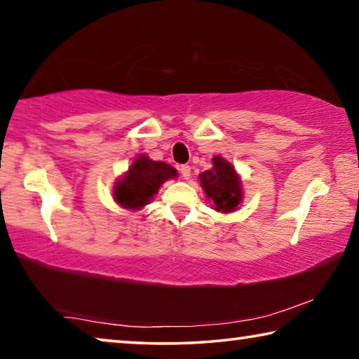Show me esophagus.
I'll return each instance as SVG.
<instances>
[{"label": "esophagus", "instance_id": "34e87169", "mask_svg": "<svg viewBox=\"0 0 359 359\" xmlns=\"http://www.w3.org/2000/svg\"><path fill=\"white\" fill-rule=\"evenodd\" d=\"M180 174H182V177L188 180V179H190V174H191V168L188 165H182L180 166Z\"/></svg>", "mask_w": 359, "mask_h": 359}]
</instances>
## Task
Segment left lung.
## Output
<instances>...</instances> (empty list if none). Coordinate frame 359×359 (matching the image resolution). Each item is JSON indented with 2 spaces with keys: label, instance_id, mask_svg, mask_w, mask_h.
Returning a JSON list of instances; mask_svg holds the SVG:
<instances>
[{
  "label": "left lung",
  "instance_id": "obj_1",
  "mask_svg": "<svg viewBox=\"0 0 359 359\" xmlns=\"http://www.w3.org/2000/svg\"><path fill=\"white\" fill-rule=\"evenodd\" d=\"M199 184L205 198L212 203V209L222 214H231L238 210L244 201L242 179L234 166L222 155L212 158V168L199 174Z\"/></svg>",
  "mask_w": 359,
  "mask_h": 359
}]
</instances>
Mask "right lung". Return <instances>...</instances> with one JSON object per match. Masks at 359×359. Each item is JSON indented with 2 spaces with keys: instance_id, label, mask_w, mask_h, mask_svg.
<instances>
[{
  "instance_id": "add662e5",
  "label": "right lung",
  "mask_w": 359,
  "mask_h": 359,
  "mask_svg": "<svg viewBox=\"0 0 359 359\" xmlns=\"http://www.w3.org/2000/svg\"><path fill=\"white\" fill-rule=\"evenodd\" d=\"M177 177V169L165 161H154L145 154L133 160L128 171L120 175L114 185V201L128 210H141L154 201L160 187Z\"/></svg>"
}]
</instances>
